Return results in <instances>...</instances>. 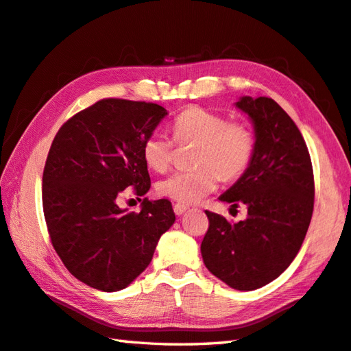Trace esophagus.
I'll list each match as a JSON object with an SVG mask.
<instances>
[{"label":"esophagus","instance_id":"34e87169","mask_svg":"<svg viewBox=\"0 0 351 351\" xmlns=\"http://www.w3.org/2000/svg\"><path fill=\"white\" fill-rule=\"evenodd\" d=\"M188 209H189V207L186 206V204H180V203H176V204H174V212H176L177 217L183 215V213H184L186 210H188Z\"/></svg>","mask_w":351,"mask_h":351}]
</instances>
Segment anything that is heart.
I'll use <instances>...</instances> for the list:
<instances>
[{
	"label": "heart",
	"instance_id": "heart-1",
	"mask_svg": "<svg viewBox=\"0 0 351 351\" xmlns=\"http://www.w3.org/2000/svg\"><path fill=\"white\" fill-rule=\"evenodd\" d=\"M177 144L195 145L192 163L197 168L177 171L157 186L163 197L180 204H194L215 191L219 178L234 180L245 173L254 154V136L242 123L227 121L219 113L191 106L173 123ZM147 165L165 173L173 165L174 142L167 134H149L142 147Z\"/></svg>",
	"mask_w": 351,
	"mask_h": 351
}]
</instances>
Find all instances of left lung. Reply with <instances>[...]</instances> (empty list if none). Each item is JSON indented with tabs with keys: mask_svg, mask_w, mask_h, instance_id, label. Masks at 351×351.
Returning <instances> with one entry per match:
<instances>
[{
	"mask_svg": "<svg viewBox=\"0 0 351 351\" xmlns=\"http://www.w3.org/2000/svg\"><path fill=\"white\" fill-rule=\"evenodd\" d=\"M236 107L252 119L254 154L245 173L221 202L247 207L239 223L206 210L202 242L206 268L238 291L273 282L295 259L313 212V171L294 121L273 98L241 97Z\"/></svg>",
	"mask_w": 351,
	"mask_h": 351,
	"instance_id": "obj_1",
	"label": "left lung"
}]
</instances>
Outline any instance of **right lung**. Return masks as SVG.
<instances>
[{"label": "right lung", "mask_w": 351, "mask_h": 351, "mask_svg": "<svg viewBox=\"0 0 351 351\" xmlns=\"http://www.w3.org/2000/svg\"><path fill=\"white\" fill-rule=\"evenodd\" d=\"M167 115L154 103L99 99L68 119L49 148L42 177L49 238L69 273L90 288H127L174 224L165 198H144L139 213L118 206L124 189L142 197L152 186L142 147Z\"/></svg>", "instance_id": "obj_1"}]
</instances>
